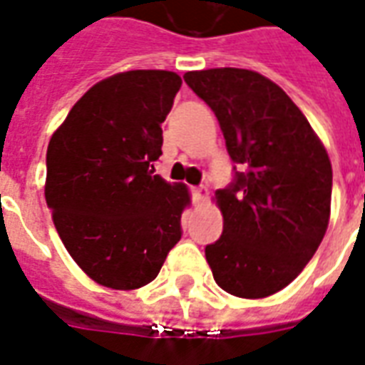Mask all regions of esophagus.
I'll return each instance as SVG.
<instances>
[{"instance_id":"34e87169","label":"esophagus","mask_w":365,"mask_h":365,"mask_svg":"<svg viewBox=\"0 0 365 365\" xmlns=\"http://www.w3.org/2000/svg\"><path fill=\"white\" fill-rule=\"evenodd\" d=\"M207 197H209V190L205 185H199V187L193 190V203L195 205H203L207 201Z\"/></svg>"}]
</instances>
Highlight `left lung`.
I'll use <instances>...</instances> for the list:
<instances>
[{
    "instance_id": "8db88e82",
    "label": "left lung",
    "mask_w": 365,
    "mask_h": 365,
    "mask_svg": "<svg viewBox=\"0 0 365 365\" xmlns=\"http://www.w3.org/2000/svg\"><path fill=\"white\" fill-rule=\"evenodd\" d=\"M217 115L228 155L244 172L215 193L222 236L205 247L217 284L267 298L304 271L331 217L333 168L290 96L257 71L220 67L183 75Z\"/></svg>"
}]
</instances>
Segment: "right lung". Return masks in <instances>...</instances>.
<instances>
[{"instance_id": "obj_1", "label": "right lung", "mask_w": 365, "mask_h": 365, "mask_svg": "<svg viewBox=\"0 0 365 365\" xmlns=\"http://www.w3.org/2000/svg\"><path fill=\"white\" fill-rule=\"evenodd\" d=\"M182 77L160 69L112 75L88 88L46 153V203L73 261L102 286L156 279L182 237L183 183L155 174L162 121Z\"/></svg>"}]
</instances>
